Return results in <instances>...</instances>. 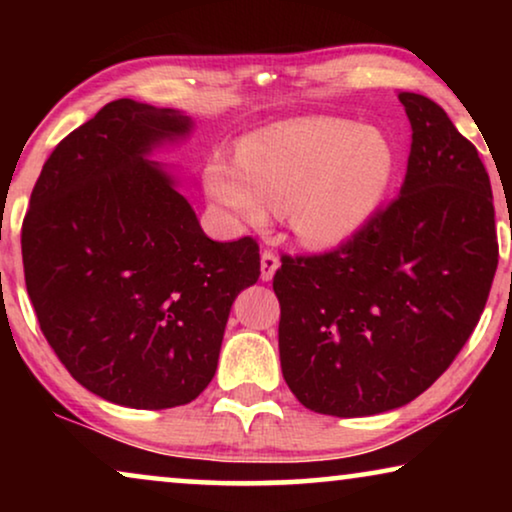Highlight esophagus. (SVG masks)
<instances>
[{
  "instance_id": "1",
  "label": "esophagus",
  "mask_w": 512,
  "mask_h": 512,
  "mask_svg": "<svg viewBox=\"0 0 512 512\" xmlns=\"http://www.w3.org/2000/svg\"><path fill=\"white\" fill-rule=\"evenodd\" d=\"M277 268H279V258L275 251L263 249V254H261V279L263 282H270Z\"/></svg>"
}]
</instances>
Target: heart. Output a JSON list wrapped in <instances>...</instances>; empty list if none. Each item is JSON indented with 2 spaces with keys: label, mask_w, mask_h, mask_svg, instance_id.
Instances as JSON below:
<instances>
[{
  "label": "heart",
  "mask_w": 512,
  "mask_h": 512,
  "mask_svg": "<svg viewBox=\"0 0 512 512\" xmlns=\"http://www.w3.org/2000/svg\"><path fill=\"white\" fill-rule=\"evenodd\" d=\"M396 177L394 144L345 118H303L244 139L237 158L209 160L207 186L249 223L286 212L310 247H340L382 207Z\"/></svg>",
  "instance_id": "1"
}]
</instances>
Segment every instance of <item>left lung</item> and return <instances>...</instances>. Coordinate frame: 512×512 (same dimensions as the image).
I'll use <instances>...</instances> for the list:
<instances>
[{
  "label": "left lung",
  "instance_id": "1",
  "mask_svg": "<svg viewBox=\"0 0 512 512\" xmlns=\"http://www.w3.org/2000/svg\"><path fill=\"white\" fill-rule=\"evenodd\" d=\"M412 142L401 195L324 254H282L284 380L305 408L363 417L410 403L450 368L499 263L478 149L429 97L401 93Z\"/></svg>",
  "mask_w": 512,
  "mask_h": 512
}]
</instances>
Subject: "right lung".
Wrapping results in <instances>:
<instances>
[{"label": "right lung", "mask_w": 512, "mask_h": 512, "mask_svg": "<svg viewBox=\"0 0 512 512\" xmlns=\"http://www.w3.org/2000/svg\"><path fill=\"white\" fill-rule=\"evenodd\" d=\"M186 116L114 100L62 139L23 219L25 286L41 333L104 401L160 410L212 382L230 305L258 282L254 237L214 242L144 156Z\"/></svg>", "instance_id": "obj_1"}]
</instances>
